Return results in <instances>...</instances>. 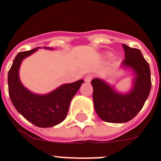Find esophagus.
<instances>
[{
  "mask_svg": "<svg viewBox=\"0 0 161 161\" xmlns=\"http://www.w3.org/2000/svg\"><path fill=\"white\" fill-rule=\"evenodd\" d=\"M94 78V74H92V73H89V74H87L85 77V82H87V83H89L90 81L92 80Z\"/></svg>",
  "mask_w": 161,
  "mask_h": 161,
  "instance_id": "1",
  "label": "esophagus"
}]
</instances>
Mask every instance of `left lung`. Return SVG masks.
<instances>
[{
    "label": "left lung",
    "mask_w": 161,
    "mask_h": 161,
    "mask_svg": "<svg viewBox=\"0 0 161 161\" xmlns=\"http://www.w3.org/2000/svg\"><path fill=\"white\" fill-rule=\"evenodd\" d=\"M125 59L124 67L134 70L136 78L134 87L127 94H120L99 78L91 81L93 100L95 111L103 121L112 123H122L132 120L143 108L151 89V77L149 63L141 51L122 44Z\"/></svg>",
    "instance_id": "8db88e82"
}]
</instances>
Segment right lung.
Listing matches in <instances>:
<instances>
[{
    "label": "right lung",
    "instance_id": "obj_1",
    "mask_svg": "<svg viewBox=\"0 0 161 161\" xmlns=\"http://www.w3.org/2000/svg\"><path fill=\"white\" fill-rule=\"evenodd\" d=\"M37 51H22L16 56L8 72V92L16 110L31 123L40 127L56 126L64 121L70 102L83 83L78 80L59 87L50 94L37 95L25 89L18 77V70L23 59Z\"/></svg>",
    "mask_w": 161,
    "mask_h": 161
}]
</instances>
